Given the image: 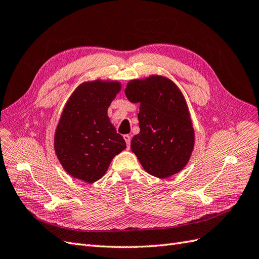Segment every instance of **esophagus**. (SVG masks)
Listing matches in <instances>:
<instances>
[{
	"instance_id": "obj_1",
	"label": "esophagus",
	"mask_w": 259,
	"mask_h": 259,
	"mask_svg": "<svg viewBox=\"0 0 259 259\" xmlns=\"http://www.w3.org/2000/svg\"><path fill=\"white\" fill-rule=\"evenodd\" d=\"M124 140L126 142V145H127V148L131 146V135H124Z\"/></svg>"
}]
</instances>
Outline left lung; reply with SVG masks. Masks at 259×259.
<instances>
[{"mask_svg":"<svg viewBox=\"0 0 259 259\" xmlns=\"http://www.w3.org/2000/svg\"><path fill=\"white\" fill-rule=\"evenodd\" d=\"M127 99L140 102V134L133 137L132 151L143 168L155 177L179 172L190 158L194 132L186 100L172 81L160 75L132 80Z\"/></svg>","mask_w":259,"mask_h":259,"instance_id":"1","label":"left lung"}]
</instances>
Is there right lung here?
Masks as SVG:
<instances>
[{
    "mask_svg": "<svg viewBox=\"0 0 259 259\" xmlns=\"http://www.w3.org/2000/svg\"><path fill=\"white\" fill-rule=\"evenodd\" d=\"M119 89L114 81L87 82L68 100L56 130L55 150L72 177L89 184L101 179L114 156L126 148L108 116Z\"/></svg>",
    "mask_w": 259,
    "mask_h": 259,
    "instance_id": "add662e5",
    "label": "right lung"
}]
</instances>
